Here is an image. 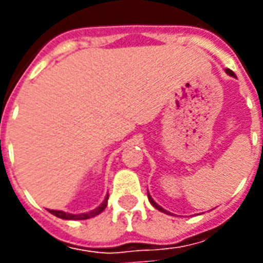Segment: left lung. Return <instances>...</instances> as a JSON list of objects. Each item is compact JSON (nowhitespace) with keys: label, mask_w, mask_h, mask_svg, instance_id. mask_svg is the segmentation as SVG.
I'll list each match as a JSON object with an SVG mask.
<instances>
[{"label":"left lung","mask_w":263,"mask_h":263,"mask_svg":"<svg viewBox=\"0 0 263 263\" xmlns=\"http://www.w3.org/2000/svg\"><path fill=\"white\" fill-rule=\"evenodd\" d=\"M226 73H227V74L232 76V77H235V74H234V71H231V70H230V69H226ZM148 198H149V201H151V204L154 205L155 209H158V210H159V211H162V213H165V214H171V213H169V211H166V210L163 209V207H160L159 204L156 203L154 198L151 197V194H149V193H148Z\"/></svg>","instance_id":"1"}]
</instances>
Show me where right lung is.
I'll list each match as a JSON object with an SVG mask.
<instances>
[{"instance_id":"right-lung-1","label":"right lung","mask_w":263,"mask_h":263,"mask_svg":"<svg viewBox=\"0 0 263 263\" xmlns=\"http://www.w3.org/2000/svg\"><path fill=\"white\" fill-rule=\"evenodd\" d=\"M107 203H108V196L104 198V201L98 205L97 209L91 210L88 213H81V214H70V213H65V211H60V210H48V211L50 214L62 218V220H87V218H91V217L101 214L107 207Z\"/></svg>"}]
</instances>
